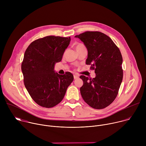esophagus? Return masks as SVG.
I'll return each mask as SVG.
<instances>
[{"mask_svg":"<svg viewBox=\"0 0 146 146\" xmlns=\"http://www.w3.org/2000/svg\"><path fill=\"white\" fill-rule=\"evenodd\" d=\"M73 77H74V79H77V78H78V76L77 74H74Z\"/></svg>","mask_w":146,"mask_h":146,"instance_id":"1","label":"esophagus"}]
</instances>
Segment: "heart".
<instances>
[{
	"label": "heart",
	"mask_w": 146,
	"mask_h": 146,
	"mask_svg": "<svg viewBox=\"0 0 146 146\" xmlns=\"http://www.w3.org/2000/svg\"><path fill=\"white\" fill-rule=\"evenodd\" d=\"M84 45L81 44V43H77L74 45V47H75V49L76 50V51L78 50L79 49H80L81 48H82V47H84Z\"/></svg>",
	"instance_id": "obj_1"
}]
</instances>
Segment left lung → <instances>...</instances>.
Listing matches in <instances>:
<instances>
[{
    "label": "left lung",
    "mask_w": 146,
    "mask_h": 146,
    "mask_svg": "<svg viewBox=\"0 0 146 146\" xmlns=\"http://www.w3.org/2000/svg\"><path fill=\"white\" fill-rule=\"evenodd\" d=\"M88 50L86 64L95 70L96 77H80L82 99L91 108L102 109L108 107L117 97L123 78L122 57L118 47L106 35L98 31H87L75 36Z\"/></svg>",
    "instance_id": "left-lung-1"
}]
</instances>
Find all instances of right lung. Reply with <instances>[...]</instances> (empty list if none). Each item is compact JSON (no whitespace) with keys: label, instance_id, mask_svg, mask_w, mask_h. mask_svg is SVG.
<instances>
[{"label":"right lung","instance_id":"obj_1","mask_svg":"<svg viewBox=\"0 0 146 146\" xmlns=\"http://www.w3.org/2000/svg\"><path fill=\"white\" fill-rule=\"evenodd\" d=\"M70 40V37L46 36L33 41L25 52L21 64L24 85L32 99L41 107L57 105L73 81L71 73L62 75L54 70Z\"/></svg>","mask_w":146,"mask_h":146}]
</instances>
